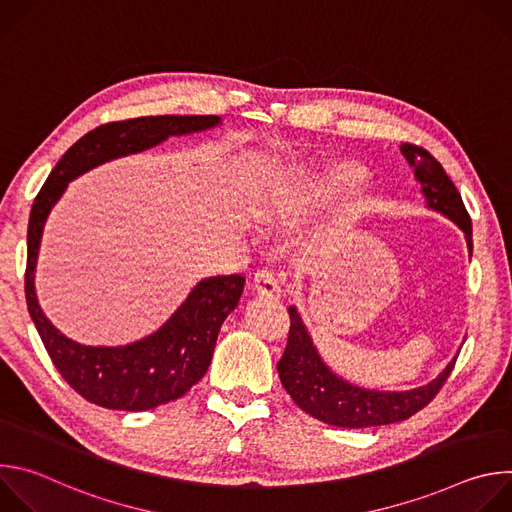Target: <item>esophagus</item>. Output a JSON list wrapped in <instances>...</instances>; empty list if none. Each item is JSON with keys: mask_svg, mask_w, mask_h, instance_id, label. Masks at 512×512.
<instances>
[{"mask_svg": "<svg viewBox=\"0 0 512 512\" xmlns=\"http://www.w3.org/2000/svg\"><path fill=\"white\" fill-rule=\"evenodd\" d=\"M253 287L257 289V294L267 296V298H279V294H281L279 279L271 269H259L253 277Z\"/></svg>", "mask_w": 512, "mask_h": 512, "instance_id": "1", "label": "esophagus"}]
</instances>
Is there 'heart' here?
Listing matches in <instances>:
<instances>
[{"label":"heart","instance_id":"obj_1","mask_svg":"<svg viewBox=\"0 0 512 512\" xmlns=\"http://www.w3.org/2000/svg\"><path fill=\"white\" fill-rule=\"evenodd\" d=\"M350 174H340V176H332V178H328L324 184H320V190L318 192H330L332 188H336V186H342V184H346V182H350Z\"/></svg>","mask_w":512,"mask_h":512}]
</instances>
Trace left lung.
Here are the masks:
<instances>
[{"label": "left lung", "instance_id": "8db88e82", "mask_svg": "<svg viewBox=\"0 0 512 512\" xmlns=\"http://www.w3.org/2000/svg\"><path fill=\"white\" fill-rule=\"evenodd\" d=\"M401 154L407 158L421 182L427 206L442 212L454 221L468 241L472 251V221L462 202V196L442 164L427 150L413 143H403ZM289 314V336L281 360L277 362V373L283 389L296 401L300 409L312 417L336 425V427H373L389 425L409 419L423 409L448 381L456 358L431 383L411 391H371L350 385L336 377L320 358L312 338L294 306L287 308Z\"/></svg>", "mask_w": 512, "mask_h": 512}]
</instances>
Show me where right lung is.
Wrapping results in <instances>:
<instances>
[{
  "mask_svg": "<svg viewBox=\"0 0 512 512\" xmlns=\"http://www.w3.org/2000/svg\"><path fill=\"white\" fill-rule=\"evenodd\" d=\"M216 115H160L99 125L60 158L40 188L28 223L26 302L44 348L60 377L89 403L117 411H148L188 393L208 371L218 332L237 308L243 275L202 279L154 334L127 346H83L60 334L42 314L34 271L46 218L68 182L109 160L137 154L170 135L204 131Z\"/></svg>",
  "mask_w": 512,
  "mask_h": 512,
  "instance_id": "1",
  "label": "right lung"
}]
</instances>
